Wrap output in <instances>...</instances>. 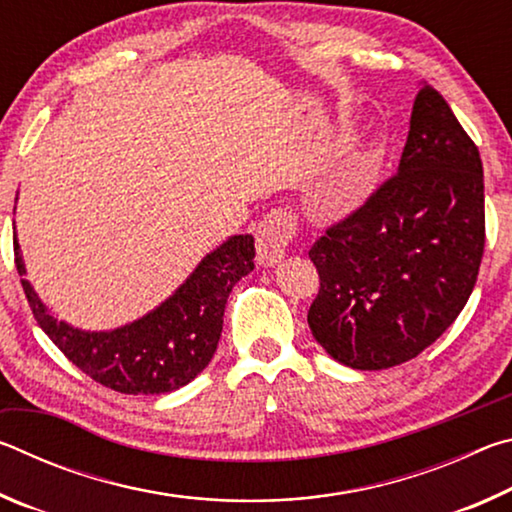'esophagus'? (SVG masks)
<instances>
[{"instance_id": "1", "label": "esophagus", "mask_w": 512, "mask_h": 512, "mask_svg": "<svg viewBox=\"0 0 512 512\" xmlns=\"http://www.w3.org/2000/svg\"><path fill=\"white\" fill-rule=\"evenodd\" d=\"M296 237V216L287 210L266 214L257 225L255 246L257 259L262 266H275L284 257L289 241Z\"/></svg>"}]
</instances>
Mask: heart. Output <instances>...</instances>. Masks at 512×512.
I'll list each match as a JSON object with an SVG mask.
<instances>
[{
	"instance_id": "1",
	"label": "heart",
	"mask_w": 512,
	"mask_h": 512,
	"mask_svg": "<svg viewBox=\"0 0 512 512\" xmlns=\"http://www.w3.org/2000/svg\"><path fill=\"white\" fill-rule=\"evenodd\" d=\"M359 192H361V183L357 180V176H352V173L343 176L339 183L332 187V196L336 201H350V198H354Z\"/></svg>"
}]
</instances>
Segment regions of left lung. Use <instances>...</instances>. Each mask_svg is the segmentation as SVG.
Here are the masks:
<instances>
[{"mask_svg": "<svg viewBox=\"0 0 512 512\" xmlns=\"http://www.w3.org/2000/svg\"><path fill=\"white\" fill-rule=\"evenodd\" d=\"M483 244L479 149L420 83L397 173L309 250L320 275L311 334L354 370L418 357L463 311Z\"/></svg>", "mask_w": 512, "mask_h": 512, "instance_id": "1", "label": "left lung"}]
</instances>
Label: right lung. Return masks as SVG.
<instances>
[{
    "instance_id": "right-lung-1",
    "label": "right lung",
    "mask_w": 512,
    "mask_h": 512,
    "mask_svg": "<svg viewBox=\"0 0 512 512\" xmlns=\"http://www.w3.org/2000/svg\"><path fill=\"white\" fill-rule=\"evenodd\" d=\"M13 237L17 273L27 275L17 232ZM253 257V235H232L149 314L101 332L58 320L29 280H22V287L42 332L76 368L117 393L160 395L189 384L212 361L225 302L232 287L255 268Z\"/></svg>"
}]
</instances>
